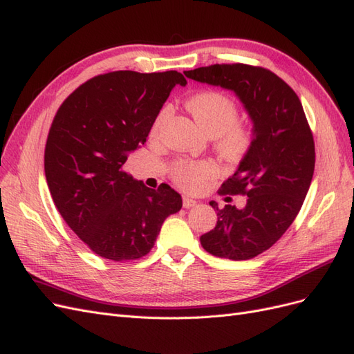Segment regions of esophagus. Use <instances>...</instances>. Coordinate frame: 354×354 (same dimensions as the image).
Wrapping results in <instances>:
<instances>
[{
	"label": "esophagus",
	"mask_w": 354,
	"mask_h": 354,
	"mask_svg": "<svg viewBox=\"0 0 354 354\" xmlns=\"http://www.w3.org/2000/svg\"><path fill=\"white\" fill-rule=\"evenodd\" d=\"M196 203H198V201H195V199H192V198H189V196H185L183 198V207L185 208H192V207H195L196 205Z\"/></svg>",
	"instance_id": "esophagus-1"
}]
</instances>
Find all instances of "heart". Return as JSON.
I'll use <instances>...</instances> for the list:
<instances>
[{"label":"heart","instance_id":"obj_1","mask_svg":"<svg viewBox=\"0 0 354 354\" xmlns=\"http://www.w3.org/2000/svg\"><path fill=\"white\" fill-rule=\"evenodd\" d=\"M187 108L198 125L208 136H220L218 147L224 156L239 159L248 151L252 142V133L246 125L236 122L238 106L226 94L218 91H203L189 99ZM171 116L169 106H164L155 118L151 134L156 137ZM217 174L216 164L209 160L198 162H178L174 167V178L178 185L189 190H198L205 180Z\"/></svg>","mask_w":354,"mask_h":354}]
</instances>
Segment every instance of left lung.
Wrapping results in <instances>:
<instances>
[{
  "instance_id": "1",
  "label": "left lung",
  "mask_w": 354,
  "mask_h": 354,
  "mask_svg": "<svg viewBox=\"0 0 354 354\" xmlns=\"http://www.w3.org/2000/svg\"><path fill=\"white\" fill-rule=\"evenodd\" d=\"M187 78L230 90L252 122V142L223 195H246V205L218 208L216 227L202 234L209 254L250 260L269 250L301 209L315 171V142L301 102L289 85L264 68L242 63L185 72Z\"/></svg>"
}]
</instances>
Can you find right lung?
<instances>
[{
    "instance_id": "right-lung-1",
    "label": "right lung",
    "mask_w": 354,
    "mask_h": 354,
    "mask_svg": "<svg viewBox=\"0 0 354 354\" xmlns=\"http://www.w3.org/2000/svg\"><path fill=\"white\" fill-rule=\"evenodd\" d=\"M177 84H187L177 71L99 75L62 103L51 124L44 155L50 194L68 226L103 259L146 255L164 220L181 208L168 185L149 189L122 169Z\"/></svg>"
}]
</instances>
